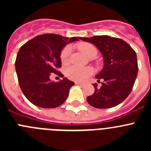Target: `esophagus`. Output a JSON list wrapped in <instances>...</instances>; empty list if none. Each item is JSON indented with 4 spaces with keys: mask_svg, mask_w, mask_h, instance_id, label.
Masks as SVG:
<instances>
[{
    "mask_svg": "<svg viewBox=\"0 0 151 151\" xmlns=\"http://www.w3.org/2000/svg\"><path fill=\"white\" fill-rule=\"evenodd\" d=\"M76 84L78 85H80V86H82V85H83L82 83H79V82H76Z\"/></svg>",
    "mask_w": 151,
    "mask_h": 151,
    "instance_id": "esophagus-1",
    "label": "esophagus"
}]
</instances>
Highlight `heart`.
I'll use <instances>...</instances> for the list:
<instances>
[{"label":"heart","instance_id":"b5f03b06","mask_svg":"<svg viewBox=\"0 0 151 151\" xmlns=\"http://www.w3.org/2000/svg\"><path fill=\"white\" fill-rule=\"evenodd\" d=\"M78 50L88 57H95L97 54V49L94 45L89 43H80L77 45ZM71 54V47L66 46L63 49L60 54V60L62 63L66 64L69 61V57ZM93 69L90 67H78L72 66L66 69V75L69 78L76 82H83L93 74Z\"/></svg>","mask_w":151,"mask_h":151}]
</instances>
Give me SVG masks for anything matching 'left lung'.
I'll return each instance as SVG.
<instances>
[{"label":"left lung","mask_w":151,"mask_h":151,"mask_svg":"<svg viewBox=\"0 0 151 151\" xmlns=\"http://www.w3.org/2000/svg\"><path fill=\"white\" fill-rule=\"evenodd\" d=\"M78 38L93 44L104 57V66L96 75L101 88L93 84L94 92L87 97L91 106L98 109L116 106L129 95L138 75L137 55L132 47L122 39L108 35Z\"/></svg>","instance_id":"obj_1"}]
</instances>
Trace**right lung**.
Wrapping results in <instances>:
<instances>
[{"instance_id": "right-lung-1", "label": "right lung", "mask_w": 151, "mask_h": 151, "mask_svg": "<svg viewBox=\"0 0 151 151\" xmlns=\"http://www.w3.org/2000/svg\"><path fill=\"white\" fill-rule=\"evenodd\" d=\"M78 38L60 35L44 34L27 41L18 51L16 72L20 88L32 104L42 108H55L65 102L70 88L75 83L66 78L54 82L50 79L52 73L61 67L60 54L66 45Z\"/></svg>"}]
</instances>
